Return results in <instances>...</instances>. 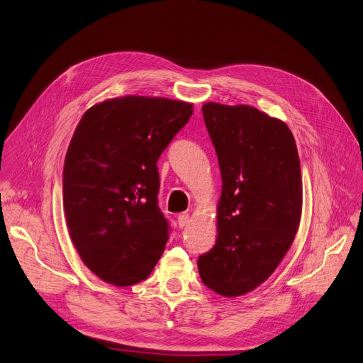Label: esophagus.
Wrapping results in <instances>:
<instances>
[{"label": "esophagus", "instance_id": "1", "mask_svg": "<svg viewBox=\"0 0 363 363\" xmlns=\"http://www.w3.org/2000/svg\"><path fill=\"white\" fill-rule=\"evenodd\" d=\"M188 222H189V215H188V213H181V215L178 216V225H179V228L186 226Z\"/></svg>", "mask_w": 363, "mask_h": 363}]
</instances>
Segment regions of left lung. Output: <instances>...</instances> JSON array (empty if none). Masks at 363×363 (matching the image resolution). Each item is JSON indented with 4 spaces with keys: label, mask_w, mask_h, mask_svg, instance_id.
Listing matches in <instances>:
<instances>
[{
    "label": "left lung",
    "mask_w": 363,
    "mask_h": 363,
    "mask_svg": "<svg viewBox=\"0 0 363 363\" xmlns=\"http://www.w3.org/2000/svg\"><path fill=\"white\" fill-rule=\"evenodd\" d=\"M204 123L222 175L218 238L197 260L201 281L225 297L255 290L291 247L301 216L296 141L282 121L252 106L206 103Z\"/></svg>",
    "instance_id": "obj_1"
}]
</instances>
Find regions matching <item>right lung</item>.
I'll return each mask as SVG.
<instances>
[{"label": "right lung", "mask_w": 363, "mask_h": 363, "mask_svg": "<svg viewBox=\"0 0 363 363\" xmlns=\"http://www.w3.org/2000/svg\"><path fill=\"white\" fill-rule=\"evenodd\" d=\"M191 114V103L126 95L92 106L76 126L63 207L73 245L103 281L141 282L162 257L170 228L156 163Z\"/></svg>", "instance_id": "obj_1"}]
</instances>
